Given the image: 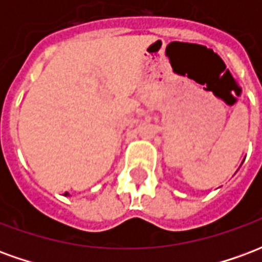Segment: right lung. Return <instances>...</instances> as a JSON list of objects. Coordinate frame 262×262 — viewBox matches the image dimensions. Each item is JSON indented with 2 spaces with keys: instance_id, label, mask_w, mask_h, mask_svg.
<instances>
[{
  "instance_id": "add662e5",
  "label": "right lung",
  "mask_w": 262,
  "mask_h": 262,
  "mask_svg": "<svg viewBox=\"0 0 262 262\" xmlns=\"http://www.w3.org/2000/svg\"><path fill=\"white\" fill-rule=\"evenodd\" d=\"M66 195H69V193H66Z\"/></svg>"
}]
</instances>
